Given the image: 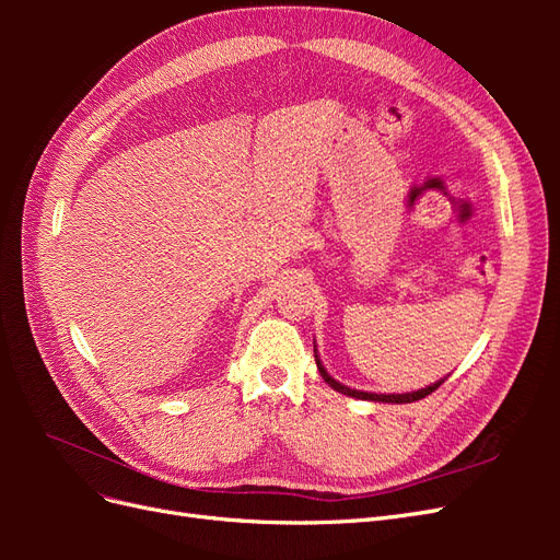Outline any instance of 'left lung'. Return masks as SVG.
<instances>
[{
  "instance_id": "8db88e82",
  "label": "left lung",
  "mask_w": 560,
  "mask_h": 560,
  "mask_svg": "<svg viewBox=\"0 0 560 560\" xmlns=\"http://www.w3.org/2000/svg\"><path fill=\"white\" fill-rule=\"evenodd\" d=\"M317 352V350H315ZM315 362H317V369H319V374H322V378H325L336 393H343V395H348V397H354V399H369V401H385V404H409V401H418V399H422V397H428V395H432L434 389L442 385L444 381H436V383H432V385H428V387H422V389H416V393H404V395H376V393H362V389H352V387H348V385H341L338 381H334L329 374H327V369L322 366V362H319V358L315 354Z\"/></svg>"
}]
</instances>
